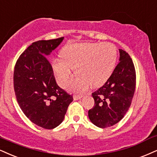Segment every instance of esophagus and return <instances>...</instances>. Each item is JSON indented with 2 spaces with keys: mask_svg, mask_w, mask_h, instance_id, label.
Instances as JSON below:
<instances>
[{
  "mask_svg": "<svg viewBox=\"0 0 157 157\" xmlns=\"http://www.w3.org/2000/svg\"><path fill=\"white\" fill-rule=\"evenodd\" d=\"M82 95H74L73 96V99H74V100H78L82 98Z\"/></svg>",
  "mask_w": 157,
  "mask_h": 157,
  "instance_id": "esophagus-1",
  "label": "esophagus"
}]
</instances>
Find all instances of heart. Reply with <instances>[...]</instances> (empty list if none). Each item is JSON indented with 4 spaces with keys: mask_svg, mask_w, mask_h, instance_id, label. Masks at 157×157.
<instances>
[{
    "mask_svg": "<svg viewBox=\"0 0 157 157\" xmlns=\"http://www.w3.org/2000/svg\"><path fill=\"white\" fill-rule=\"evenodd\" d=\"M62 59L52 62V69L59 85L65 87L72 78V70L78 76L69 90L82 93L92 85L102 86L113 73L117 60L115 46L110 43L69 44L62 49Z\"/></svg>",
    "mask_w": 157,
    "mask_h": 157,
    "instance_id": "heart-1",
    "label": "heart"
}]
</instances>
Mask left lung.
<instances>
[{
    "label": "left lung",
    "mask_w": 157,
    "mask_h": 157,
    "mask_svg": "<svg viewBox=\"0 0 157 157\" xmlns=\"http://www.w3.org/2000/svg\"><path fill=\"white\" fill-rule=\"evenodd\" d=\"M119 63L105 84L92 94L94 105L89 110L92 124L100 128L121 121L128 111L135 93L136 74L128 53L119 49Z\"/></svg>",
    "instance_id": "obj_1"
}]
</instances>
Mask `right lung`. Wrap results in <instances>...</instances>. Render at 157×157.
Masks as SVG:
<instances>
[{"instance_id":"1","label":"right lung","mask_w":157,"mask_h":157,"mask_svg":"<svg viewBox=\"0 0 157 157\" xmlns=\"http://www.w3.org/2000/svg\"><path fill=\"white\" fill-rule=\"evenodd\" d=\"M63 39L33 43L17 59L13 71V87L19 107L33 123L44 129L60 124L73 100L72 95L57 85L46 57Z\"/></svg>"}]
</instances>
